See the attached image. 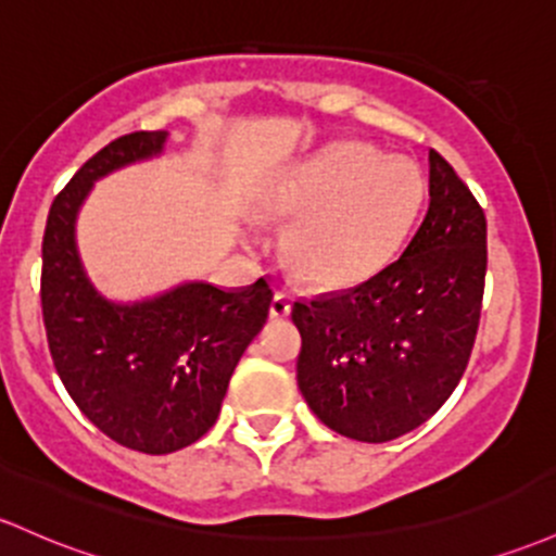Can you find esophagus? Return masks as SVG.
<instances>
[{
    "label": "esophagus",
    "instance_id": "obj_1",
    "mask_svg": "<svg viewBox=\"0 0 556 556\" xmlns=\"http://www.w3.org/2000/svg\"><path fill=\"white\" fill-rule=\"evenodd\" d=\"M290 295L288 292H277V295L271 298V306H268V314H271V319H285V316H290Z\"/></svg>",
    "mask_w": 556,
    "mask_h": 556
}]
</instances>
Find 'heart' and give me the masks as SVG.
Instances as JSON below:
<instances>
[{"instance_id": "heart-1", "label": "heart", "mask_w": 556, "mask_h": 556, "mask_svg": "<svg viewBox=\"0 0 556 556\" xmlns=\"http://www.w3.org/2000/svg\"><path fill=\"white\" fill-rule=\"evenodd\" d=\"M425 198L412 161L364 142L334 144L301 163L268 194V208L290 218L288 261L325 290L367 282L395 255Z\"/></svg>"}]
</instances>
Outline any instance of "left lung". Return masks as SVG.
<instances>
[{
    "instance_id": "1",
    "label": "left lung",
    "mask_w": 556,
    "mask_h": 556,
    "mask_svg": "<svg viewBox=\"0 0 556 556\" xmlns=\"http://www.w3.org/2000/svg\"><path fill=\"white\" fill-rule=\"evenodd\" d=\"M430 205L404 255L345 292L292 306L298 388L329 430L364 443L406 435L465 375L485 285V216L430 150Z\"/></svg>"
}]
</instances>
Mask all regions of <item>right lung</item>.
<instances>
[{
    "label": "right lung",
    "instance_id": "right-lung-1",
    "mask_svg": "<svg viewBox=\"0 0 556 556\" xmlns=\"http://www.w3.org/2000/svg\"><path fill=\"white\" fill-rule=\"evenodd\" d=\"M166 139L134 131L89 157L54 198L41 242V311L60 380L108 438L152 456L211 430L274 298L266 277L235 290L181 282L131 303L94 288L76 245L78 211L94 181L157 157Z\"/></svg>",
    "mask_w": 556,
    "mask_h": 556
}]
</instances>
